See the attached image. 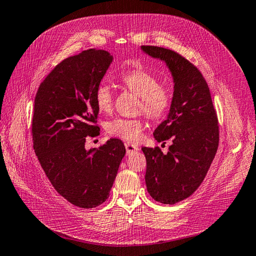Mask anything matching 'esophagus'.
I'll list each match as a JSON object with an SVG mask.
<instances>
[{
	"label": "esophagus",
	"mask_w": 256,
	"mask_h": 256,
	"mask_svg": "<svg viewBox=\"0 0 256 256\" xmlns=\"http://www.w3.org/2000/svg\"><path fill=\"white\" fill-rule=\"evenodd\" d=\"M124 146H126V151H127L128 154H132V153L137 152L139 150V148L137 146L134 144H130V142L124 144Z\"/></svg>",
	"instance_id": "obj_1"
}]
</instances>
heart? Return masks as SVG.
<instances>
[{"mask_svg": "<svg viewBox=\"0 0 256 256\" xmlns=\"http://www.w3.org/2000/svg\"><path fill=\"white\" fill-rule=\"evenodd\" d=\"M124 85L141 98L140 110L158 120L166 115L172 103L170 90L160 85L158 78L144 69H134L122 76ZM95 104L100 112H110L112 107V94L108 84L100 83L95 90ZM144 122L140 118H115L106 124V130L112 137L137 141L144 132Z\"/></svg>", "mask_w": 256, "mask_h": 256, "instance_id": "obj_1", "label": "heart"}]
</instances>
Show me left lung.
Wrapping results in <instances>:
<instances>
[{
    "label": "left lung",
    "instance_id": "1",
    "mask_svg": "<svg viewBox=\"0 0 256 256\" xmlns=\"http://www.w3.org/2000/svg\"><path fill=\"white\" fill-rule=\"evenodd\" d=\"M141 50L166 62L173 78L170 112L153 132L158 142L171 139L172 146L166 154L158 146L142 148L148 192L154 200L173 205L190 197L205 178L218 149L217 114L208 84L194 64L170 49Z\"/></svg>",
    "mask_w": 256,
    "mask_h": 256
}]
</instances>
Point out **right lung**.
<instances>
[{"label": "right lung", "mask_w": 256, "mask_h": 256, "mask_svg": "<svg viewBox=\"0 0 256 256\" xmlns=\"http://www.w3.org/2000/svg\"><path fill=\"white\" fill-rule=\"evenodd\" d=\"M105 50L88 49L64 59L38 88L34 106L32 142L54 190L72 205L103 204L126 148L112 138L98 149H85V138L100 134L96 88L112 62Z\"/></svg>", "instance_id": "add662e5"}]
</instances>
